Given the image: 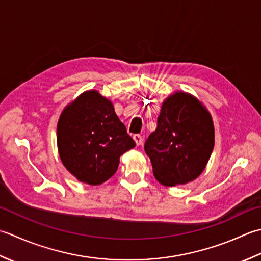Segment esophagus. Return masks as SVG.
Instances as JSON below:
<instances>
[{
  "instance_id": "34e87169",
  "label": "esophagus",
  "mask_w": 261,
  "mask_h": 261,
  "mask_svg": "<svg viewBox=\"0 0 261 261\" xmlns=\"http://www.w3.org/2000/svg\"><path fill=\"white\" fill-rule=\"evenodd\" d=\"M133 140L135 141V143H136V145H137V146H140V145H142V143H143V136L136 134V135L133 136Z\"/></svg>"
}]
</instances>
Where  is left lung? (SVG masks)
I'll return each instance as SVG.
<instances>
[{
	"label": "left lung",
	"instance_id": "obj_1",
	"mask_svg": "<svg viewBox=\"0 0 261 261\" xmlns=\"http://www.w3.org/2000/svg\"><path fill=\"white\" fill-rule=\"evenodd\" d=\"M211 113L193 94L175 91L163 101L158 127L145 142L153 174L161 185L174 187L197 179L214 148Z\"/></svg>",
	"mask_w": 261,
	"mask_h": 261
}]
</instances>
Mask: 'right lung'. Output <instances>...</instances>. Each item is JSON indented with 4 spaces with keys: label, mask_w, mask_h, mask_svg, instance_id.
<instances>
[{
    "label": "right lung",
    "mask_w": 261,
    "mask_h": 261,
    "mask_svg": "<svg viewBox=\"0 0 261 261\" xmlns=\"http://www.w3.org/2000/svg\"><path fill=\"white\" fill-rule=\"evenodd\" d=\"M134 146L113 102L97 90L80 94L58 118V154L63 166L81 182L107 181L117 171L121 154Z\"/></svg>",
    "instance_id": "obj_1"
}]
</instances>
